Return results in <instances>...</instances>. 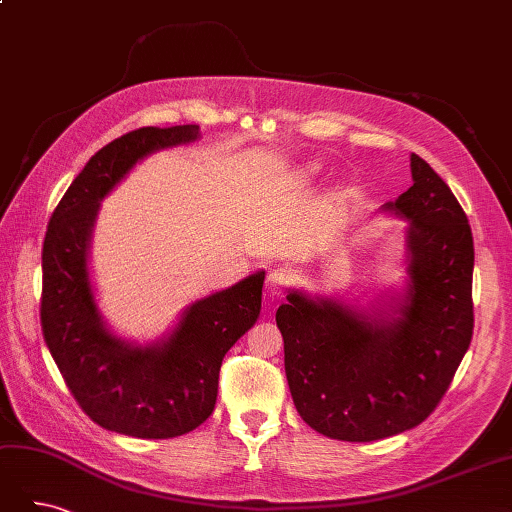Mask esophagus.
Here are the masks:
<instances>
[{
  "mask_svg": "<svg viewBox=\"0 0 512 512\" xmlns=\"http://www.w3.org/2000/svg\"><path fill=\"white\" fill-rule=\"evenodd\" d=\"M288 282H290V275L284 269H273L267 275L265 288H267V292L271 294V297H280V294L284 292V288L288 286Z\"/></svg>",
  "mask_w": 512,
  "mask_h": 512,
  "instance_id": "obj_1",
  "label": "esophagus"
}]
</instances>
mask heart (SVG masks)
Here are the masks:
<instances>
[{
	"label": "heart",
	"instance_id": "1",
	"mask_svg": "<svg viewBox=\"0 0 512 512\" xmlns=\"http://www.w3.org/2000/svg\"><path fill=\"white\" fill-rule=\"evenodd\" d=\"M314 173V170L312 168H309V170H305V175H312Z\"/></svg>",
	"mask_w": 512,
	"mask_h": 512
}]
</instances>
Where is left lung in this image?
Instances as JSON below:
<instances>
[{"instance_id":"8db88e82","label":"left lung","mask_w":512,"mask_h":512,"mask_svg":"<svg viewBox=\"0 0 512 512\" xmlns=\"http://www.w3.org/2000/svg\"><path fill=\"white\" fill-rule=\"evenodd\" d=\"M410 170L412 188L382 207L406 220L401 286L367 307L292 288L275 314L294 406L333 440H382L423 423L470 348L468 218L416 153Z\"/></svg>"}]
</instances>
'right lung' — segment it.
Listing matches in <instances>:
<instances>
[{
  "label": "right lung",
  "mask_w": 512,
  "mask_h": 512,
  "mask_svg": "<svg viewBox=\"0 0 512 512\" xmlns=\"http://www.w3.org/2000/svg\"><path fill=\"white\" fill-rule=\"evenodd\" d=\"M198 126L141 128L102 147L51 215L42 247L44 342L91 421L132 438H177L205 423L224 354L260 316L265 271L198 299L147 344L117 335L98 307L89 250L102 200L162 149L190 145Z\"/></svg>",
  "instance_id": "add662e5"
}]
</instances>
